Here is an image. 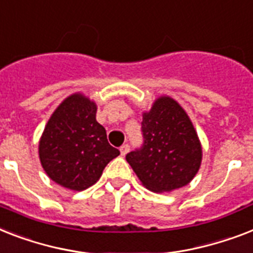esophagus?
<instances>
[{
    "instance_id": "esophagus-1",
    "label": "esophagus",
    "mask_w": 253,
    "mask_h": 253,
    "mask_svg": "<svg viewBox=\"0 0 253 253\" xmlns=\"http://www.w3.org/2000/svg\"><path fill=\"white\" fill-rule=\"evenodd\" d=\"M129 149H130V146H129L128 143H124L123 146H120V153H121V155H125V154H126V153H128V151H129Z\"/></svg>"
}]
</instances>
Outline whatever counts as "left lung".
Instances as JSON below:
<instances>
[{"mask_svg":"<svg viewBox=\"0 0 253 253\" xmlns=\"http://www.w3.org/2000/svg\"><path fill=\"white\" fill-rule=\"evenodd\" d=\"M141 132L142 145L125 158L147 189L169 192L195 177L203 150L189 117L173 99L162 96L143 114Z\"/></svg>","mask_w":253,"mask_h":253,"instance_id":"obj_1","label":"left lung"}]
</instances>
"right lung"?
Instances as JSON below:
<instances>
[{
    "label": "right lung",
    "instance_id": "right-lung-1",
    "mask_svg": "<svg viewBox=\"0 0 253 253\" xmlns=\"http://www.w3.org/2000/svg\"><path fill=\"white\" fill-rule=\"evenodd\" d=\"M95 114V103L84 95H72L50 116L40 139L39 157L46 175L73 191L91 187L120 154L108 143Z\"/></svg>",
    "mask_w": 253,
    "mask_h": 253
}]
</instances>
